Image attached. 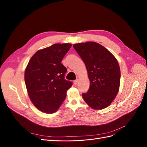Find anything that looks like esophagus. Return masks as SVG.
<instances>
[{"instance_id":"1","label":"esophagus","mask_w":147,"mask_h":147,"mask_svg":"<svg viewBox=\"0 0 147 147\" xmlns=\"http://www.w3.org/2000/svg\"><path fill=\"white\" fill-rule=\"evenodd\" d=\"M78 83V79L75 80H74V84H75V85H77Z\"/></svg>"}]
</instances>
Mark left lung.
Masks as SVG:
<instances>
[{"label":"left lung","mask_w":147,"mask_h":147,"mask_svg":"<svg viewBox=\"0 0 147 147\" xmlns=\"http://www.w3.org/2000/svg\"><path fill=\"white\" fill-rule=\"evenodd\" d=\"M85 64L90 88L82 94L86 103L94 110L109 107L119 89L120 69L117 59L107 49L94 42L73 45Z\"/></svg>","instance_id":"left-lung-1"}]
</instances>
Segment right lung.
Returning <instances> with one entry per match:
<instances>
[{
  "label": "right lung",
  "mask_w": 147,
  "mask_h": 147,
  "mask_svg": "<svg viewBox=\"0 0 147 147\" xmlns=\"http://www.w3.org/2000/svg\"><path fill=\"white\" fill-rule=\"evenodd\" d=\"M71 47V43H55L39 50L26 66L24 81L29 97L42 112H56L72 86V82L64 79L67 69L61 64Z\"/></svg>",
  "instance_id": "obj_1"
}]
</instances>
